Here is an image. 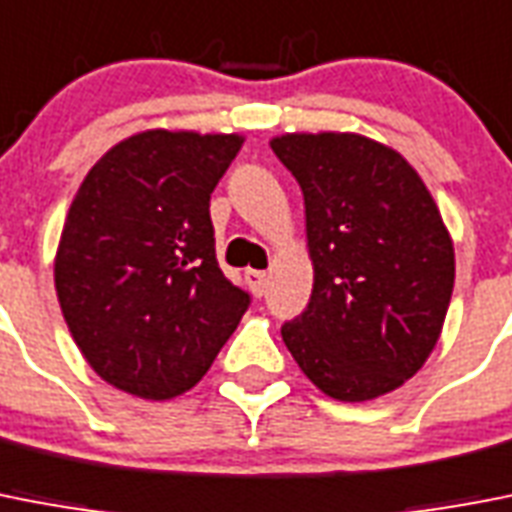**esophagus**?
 Returning a JSON list of instances; mask_svg holds the SVG:
<instances>
[{"instance_id":"34e87169","label":"esophagus","mask_w":512,"mask_h":512,"mask_svg":"<svg viewBox=\"0 0 512 512\" xmlns=\"http://www.w3.org/2000/svg\"><path fill=\"white\" fill-rule=\"evenodd\" d=\"M244 278H247L252 294L255 296L265 294V289H268V273H265V270H247V273H244Z\"/></svg>"}]
</instances>
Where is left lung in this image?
<instances>
[{"label":"left lung","mask_w":512,"mask_h":512,"mask_svg":"<svg viewBox=\"0 0 512 512\" xmlns=\"http://www.w3.org/2000/svg\"><path fill=\"white\" fill-rule=\"evenodd\" d=\"M273 153L304 195L315 268L286 349L336 401H372L414 377L440 338L455 281L450 234L411 163L351 132L281 135Z\"/></svg>","instance_id":"1"}]
</instances>
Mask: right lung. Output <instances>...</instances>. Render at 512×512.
<instances>
[{"instance_id":"right-lung-1","label":"right lung","mask_w":512,"mask_h":512,"mask_svg":"<svg viewBox=\"0 0 512 512\" xmlns=\"http://www.w3.org/2000/svg\"><path fill=\"white\" fill-rule=\"evenodd\" d=\"M242 135L148 130L88 171L54 260L62 315L96 375L148 401L195 388L249 307L216 260L210 192Z\"/></svg>"}]
</instances>
